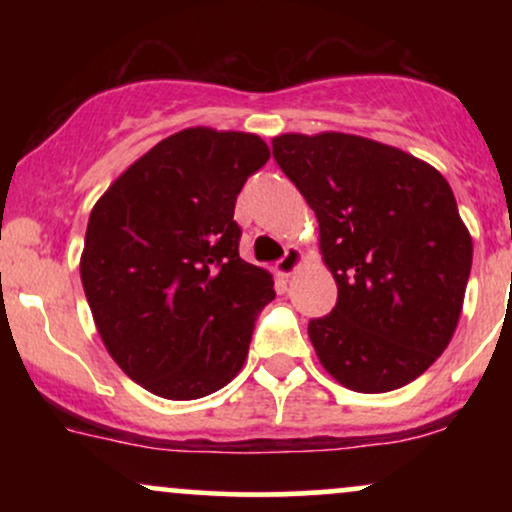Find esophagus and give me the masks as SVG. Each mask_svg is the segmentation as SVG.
I'll return each mask as SVG.
<instances>
[{
    "label": "esophagus",
    "instance_id": "esophagus-1",
    "mask_svg": "<svg viewBox=\"0 0 512 512\" xmlns=\"http://www.w3.org/2000/svg\"><path fill=\"white\" fill-rule=\"evenodd\" d=\"M303 262H305L303 250L296 248V245H289V248H286V252H284V257L276 262V274H279V276L296 274L298 269L303 267Z\"/></svg>",
    "mask_w": 512,
    "mask_h": 512
}]
</instances>
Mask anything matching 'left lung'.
<instances>
[{
	"label": "left lung",
	"mask_w": 512,
	"mask_h": 512,
	"mask_svg": "<svg viewBox=\"0 0 512 512\" xmlns=\"http://www.w3.org/2000/svg\"><path fill=\"white\" fill-rule=\"evenodd\" d=\"M320 226L337 305L310 320L322 368L354 392H390L448 349L472 269V236L431 163L344 132L272 139Z\"/></svg>",
	"instance_id": "8db88e82"
}]
</instances>
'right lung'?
<instances>
[{
    "mask_svg": "<svg viewBox=\"0 0 512 512\" xmlns=\"http://www.w3.org/2000/svg\"><path fill=\"white\" fill-rule=\"evenodd\" d=\"M267 161L257 134L187 127L93 204L79 262L88 308L113 361L151 395L207 397L248 358L274 279L238 255L233 209Z\"/></svg>",
    "mask_w": 512,
    "mask_h": 512,
    "instance_id": "obj_1",
    "label": "right lung"
}]
</instances>
